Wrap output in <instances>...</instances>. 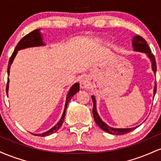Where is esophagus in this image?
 Wrapping results in <instances>:
<instances>
[{
    "mask_svg": "<svg viewBox=\"0 0 161 161\" xmlns=\"http://www.w3.org/2000/svg\"><path fill=\"white\" fill-rule=\"evenodd\" d=\"M88 81H89V78H88V75H84L80 81L81 87H82V88H86V87L88 86Z\"/></svg>",
    "mask_w": 161,
    "mask_h": 161,
    "instance_id": "34e87169",
    "label": "esophagus"
}]
</instances>
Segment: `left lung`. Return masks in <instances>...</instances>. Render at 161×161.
I'll list each match as a JSON object with an SVG mask.
<instances>
[{
  "label": "left lung",
  "mask_w": 161,
  "mask_h": 161,
  "mask_svg": "<svg viewBox=\"0 0 161 161\" xmlns=\"http://www.w3.org/2000/svg\"><path fill=\"white\" fill-rule=\"evenodd\" d=\"M132 46L135 51H138V52L145 53L147 56L149 57V59L151 61V65H152V70L154 71V74L156 73L157 71V64L156 61H155V57L152 53H151L149 46L147 45V42L143 38L139 36H136L132 38ZM157 91V84L155 82L154 85V96L155 95ZM92 101H93V109H92V113H93L94 119H95V123L104 132H108V133L112 134V135H116V136H119V135H124L128 133V132H131V131L134 130L137 128L138 126L133 127V128H129V129H115L112 128L104 122L102 121L101 119L98 114H97V110H96V100L94 96H92Z\"/></svg>",
  "instance_id": "1"
}]
</instances>
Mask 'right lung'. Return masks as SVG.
Listing matches in <instances>:
<instances>
[{"instance_id": "1", "label": "right lung", "mask_w": 161, "mask_h": 161, "mask_svg": "<svg viewBox=\"0 0 161 161\" xmlns=\"http://www.w3.org/2000/svg\"><path fill=\"white\" fill-rule=\"evenodd\" d=\"M45 45V44L44 43L43 41H42V34L40 33V29H36V30L32 31V32L29 33V34L26 35L25 36H24L23 38L19 41V43L17 44L15 50H14V51L13 52L12 55H11L10 60H9L8 67H7V73H8V75H9V73H10V65L12 64L13 61H14V58H15V57H16V53H17L18 51H19V50H21V49L27 48V47H38V46H43ZM8 88H9V78H7V88H6L7 96H8ZM79 91V83H75V84L71 87V88L69 89V92H68L67 96H66L65 108H64V113H63L61 119L59 120L58 123H57V124L53 127V128H51L50 130L47 131V132H44V133H42V134H33V133H32V134L35 135V136L45 137V136H50V135L53 134V132H57V131L60 128V126L62 125L63 123H64L68 103H69V101L71 100L72 97H73V95H74L76 93V92H78Z\"/></svg>"}]
</instances>
